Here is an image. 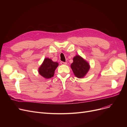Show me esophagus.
I'll list each match as a JSON object with an SVG mask.
<instances>
[{"instance_id": "esophagus-1", "label": "esophagus", "mask_w": 127, "mask_h": 127, "mask_svg": "<svg viewBox=\"0 0 127 127\" xmlns=\"http://www.w3.org/2000/svg\"><path fill=\"white\" fill-rule=\"evenodd\" d=\"M60 64H62V65H66V64H67V63L66 62H63V61H61Z\"/></svg>"}]
</instances>
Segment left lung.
Instances as JSON below:
<instances>
[{"instance_id":"8db88e82","label":"left lung","mask_w":127,"mask_h":127,"mask_svg":"<svg viewBox=\"0 0 127 127\" xmlns=\"http://www.w3.org/2000/svg\"><path fill=\"white\" fill-rule=\"evenodd\" d=\"M71 68L74 75L79 78H83L89 70L90 64L82 57L77 55L73 58V63L71 64Z\"/></svg>"}]
</instances>
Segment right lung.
Here are the masks:
<instances>
[{
	"mask_svg": "<svg viewBox=\"0 0 127 127\" xmlns=\"http://www.w3.org/2000/svg\"><path fill=\"white\" fill-rule=\"evenodd\" d=\"M58 65V63L53 62L51 59L47 58L39 67V73L45 78H50L54 75L55 71Z\"/></svg>",
	"mask_w": 127,
	"mask_h": 127,
	"instance_id": "add662e5",
	"label": "right lung"
}]
</instances>
